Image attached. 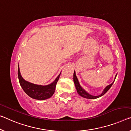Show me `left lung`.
Returning <instances> with one entry per match:
<instances>
[{
    "label": "left lung",
    "mask_w": 131,
    "mask_h": 131,
    "mask_svg": "<svg viewBox=\"0 0 131 131\" xmlns=\"http://www.w3.org/2000/svg\"><path fill=\"white\" fill-rule=\"evenodd\" d=\"M117 75V74H116ZM116 75H115V77L114 78V81L112 82L111 84H110V85H108L106 86V87L104 88L103 91L102 92V93L100 94V95H91V94H90L88 93L87 91H86L82 87V86L80 85V82L78 81V80L77 77V76H76V74H75V71H74V75H73V80H74V84H75V88H76V90H77V91L78 92V94H79L80 96H82V97L84 98H88V99H96V98H98L99 97H101V96L104 95V94H105L106 92H107L108 90H110V88L111 87V86L112 85V84L115 81V80L116 77Z\"/></svg>",
    "instance_id": "8db88e82"
}]
</instances>
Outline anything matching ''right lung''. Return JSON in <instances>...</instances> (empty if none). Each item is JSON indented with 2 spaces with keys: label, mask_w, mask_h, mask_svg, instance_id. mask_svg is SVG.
I'll return each mask as SVG.
<instances>
[{
  "label": "right lung",
  "mask_w": 131,
  "mask_h": 131,
  "mask_svg": "<svg viewBox=\"0 0 131 131\" xmlns=\"http://www.w3.org/2000/svg\"><path fill=\"white\" fill-rule=\"evenodd\" d=\"M60 74L61 72L51 84L46 85H37L26 81L22 77L18 65V78L22 89L30 97L37 100H45L51 97L55 92L56 84L59 79Z\"/></svg>",
  "instance_id": "1"
}]
</instances>
